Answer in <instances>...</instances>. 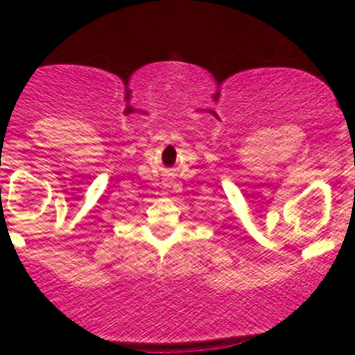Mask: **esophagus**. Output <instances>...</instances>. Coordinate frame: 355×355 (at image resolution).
<instances>
[{"label":"esophagus","instance_id":"1","mask_svg":"<svg viewBox=\"0 0 355 355\" xmlns=\"http://www.w3.org/2000/svg\"><path fill=\"white\" fill-rule=\"evenodd\" d=\"M173 184H174L173 178H171V176L164 178V188H171V186H173Z\"/></svg>","mask_w":355,"mask_h":355}]
</instances>
